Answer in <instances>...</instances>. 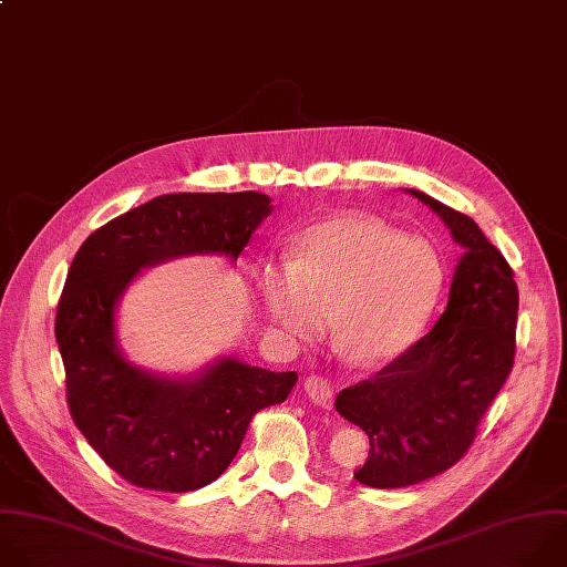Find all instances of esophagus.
Instances as JSON below:
<instances>
[{"instance_id": "esophagus-1", "label": "esophagus", "mask_w": 567, "mask_h": 567, "mask_svg": "<svg viewBox=\"0 0 567 567\" xmlns=\"http://www.w3.org/2000/svg\"><path fill=\"white\" fill-rule=\"evenodd\" d=\"M305 392L309 396V401L318 408L329 410L331 408V399H333V390L329 385V381H324L322 375H309L305 381Z\"/></svg>"}]
</instances>
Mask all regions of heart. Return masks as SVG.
<instances>
[{
	"label": "heart",
	"mask_w": 567,
	"mask_h": 567,
	"mask_svg": "<svg viewBox=\"0 0 567 567\" xmlns=\"http://www.w3.org/2000/svg\"><path fill=\"white\" fill-rule=\"evenodd\" d=\"M445 280L436 247L360 214L311 225L289 247V265H265L258 278L271 333L313 342L331 327L360 364L401 355L425 327Z\"/></svg>",
	"instance_id": "heart-1"
}]
</instances>
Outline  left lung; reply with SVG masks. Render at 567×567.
<instances>
[{
    "label": "left lung",
    "instance_id": "8db88e82",
    "mask_svg": "<svg viewBox=\"0 0 567 567\" xmlns=\"http://www.w3.org/2000/svg\"><path fill=\"white\" fill-rule=\"evenodd\" d=\"M408 192L447 225L465 254L434 329L336 399L338 414L369 436V456L353 478L379 489L416 485L465 456L507 381L516 344L518 289L503 254L465 214Z\"/></svg>",
    "mask_w": 567,
    "mask_h": 567
}]
</instances>
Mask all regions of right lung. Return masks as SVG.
Here are the masks:
<instances>
[{
  "mask_svg": "<svg viewBox=\"0 0 567 567\" xmlns=\"http://www.w3.org/2000/svg\"><path fill=\"white\" fill-rule=\"evenodd\" d=\"M271 209V198L256 192L168 194L113 218L75 254L55 316L66 401L89 445L131 485L192 492L214 483L254 414L296 385V371L234 355L164 379L128 362L115 333L117 302L142 269L194 254L236 262Z\"/></svg>",
  "mask_w": 567,
  "mask_h": 567,
  "instance_id": "right-lung-1",
  "label": "right lung"
}]
</instances>
